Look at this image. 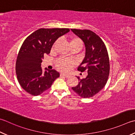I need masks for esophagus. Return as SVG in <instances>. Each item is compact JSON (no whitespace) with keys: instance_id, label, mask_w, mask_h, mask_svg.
Segmentation results:
<instances>
[{"instance_id":"obj_1","label":"esophagus","mask_w":135,"mask_h":135,"mask_svg":"<svg viewBox=\"0 0 135 135\" xmlns=\"http://www.w3.org/2000/svg\"><path fill=\"white\" fill-rule=\"evenodd\" d=\"M60 76L61 77H65V78H68L69 77V75H65L64 74H62V73H61L60 74Z\"/></svg>"}]
</instances>
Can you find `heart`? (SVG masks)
<instances>
[{
  "instance_id": "heart-1",
  "label": "heart",
  "mask_w": 135,
  "mask_h": 135,
  "mask_svg": "<svg viewBox=\"0 0 135 135\" xmlns=\"http://www.w3.org/2000/svg\"><path fill=\"white\" fill-rule=\"evenodd\" d=\"M57 41L53 44L52 49L53 50L54 47L56 46ZM83 45V42L82 40L77 36H74L70 37V46H80L82 47ZM55 65L60 71L63 73H69L71 71L73 68L74 67L75 63L73 61L65 59V58H60L55 61Z\"/></svg>"
}]
</instances>
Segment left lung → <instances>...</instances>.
I'll use <instances>...</instances> for the list:
<instances>
[{"label":"left lung","instance_id":"obj_1","mask_svg":"<svg viewBox=\"0 0 135 135\" xmlns=\"http://www.w3.org/2000/svg\"><path fill=\"white\" fill-rule=\"evenodd\" d=\"M71 30L83 40L85 46V56L78 70L88 72L85 78L77 76L79 83L72 89L79 96L88 98L98 93L106 85L110 71L109 55L104 41L93 31Z\"/></svg>","mask_w":135,"mask_h":135}]
</instances>
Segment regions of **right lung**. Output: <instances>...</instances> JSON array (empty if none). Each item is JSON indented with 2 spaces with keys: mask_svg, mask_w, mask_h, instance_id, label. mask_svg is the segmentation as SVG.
Wrapping results in <instances>:
<instances>
[{
  "mask_svg": "<svg viewBox=\"0 0 135 135\" xmlns=\"http://www.w3.org/2000/svg\"><path fill=\"white\" fill-rule=\"evenodd\" d=\"M70 31L67 28H40L24 41L16 62L17 78L22 88L33 96L40 95L51 86L60 73L55 70L42 73L41 62L44 54H49L52 44Z\"/></svg>",
  "mask_w": 135,
  "mask_h": 135,
  "instance_id": "add662e5",
  "label": "right lung"
}]
</instances>
